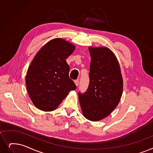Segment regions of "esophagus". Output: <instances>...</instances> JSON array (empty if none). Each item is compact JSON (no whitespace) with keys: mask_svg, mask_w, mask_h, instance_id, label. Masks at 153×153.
<instances>
[{"mask_svg":"<svg viewBox=\"0 0 153 153\" xmlns=\"http://www.w3.org/2000/svg\"><path fill=\"white\" fill-rule=\"evenodd\" d=\"M74 82H75V84H76V85L77 86H78V85H79V81L78 79H77V80H75V81H74Z\"/></svg>","mask_w":153,"mask_h":153,"instance_id":"obj_1","label":"esophagus"}]
</instances>
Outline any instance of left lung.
<instances>
[{
  "label": "left lung",
  "mask_w": 153,
  "mask_h": 153,
  "mask_svg": "<svg viewBox=\"0 0 153 153\" xmlns=\"http://www.w3.org/2000/svg\"><path fill=\"white\" fill-rule=\"evenodd\" d=\"M91 57L89 84L84 93H78L84 116L97 121L109 116L120 101L123 82L114 53L107 48H89Z\"/></svg>",
  "instance_id": "1"
}]
</instances>
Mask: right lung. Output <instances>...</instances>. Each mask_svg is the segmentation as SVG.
Here are the masks:
<instances>
[{
    "instance_id": "1",
    "label": "right lung",
    "mask_w": 153,
    "mask_h": 153,
    "mask_svg": "<svg viewBox=\"0 0 153 153\" xmlns=\"http://www.w3.org/2000/svg\"><path fill=\"white\" fill-rule=\"evenodd\" d=\"M75 47L65 40L52 39L41 49L32 61L25 77L28 94L36 108L44 111L55 110L76 89L69 76L67 59Z\"/></svg>"
}]
</instances>
